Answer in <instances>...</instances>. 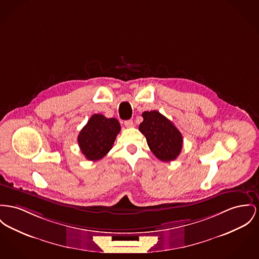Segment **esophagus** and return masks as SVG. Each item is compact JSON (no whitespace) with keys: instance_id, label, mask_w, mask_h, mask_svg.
<instances>
[{"instance_id":"1","label":"esophagus","mask_w":259,"mask_h":259,"mask_svg":"<svg viewBox=\"0 0 259 259\" xmlns=\"http://www.w3.org/2000/svg\"><path fill=\"white\" fill-rule=\"evenodd\" d=\"M124 125L126 127H133L134 126V121L132 120H127V121H124Z\"/></svg>"}]
</instances>
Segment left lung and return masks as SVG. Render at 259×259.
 I'll use <instances>...</instances> for the list:
<instances>
[{"instance_id":"1","label":"left lung","mask_w":259,"mask_h":259,"mask_svg":"<svg viewBox=\"0 0 259 259\" xmlns=\"http://www.w3.org/2000/svg\"><path fill=\"white\" fill-rule=\"evenodd\" d=\"M143 121L138 130L146 138L153 154L163 162H170L180 155L183 136L172 121L158 111L142 113Z\"/></svg>"}]
</instances>
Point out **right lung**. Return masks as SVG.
Segmentation results:
<instances>
[{
	"instance_id": "add662e5",
	"label": "right lung",
	"mask_w": 259,
	"mask_h": 259,
	"mask_svg": "<svg viewBox=\"0 0 259 259\" xmlns=\"http://www.w3.org/2000/svg\"><path fill=\"white\" fill-rule=\"evenodd\" d=\"M120 131L117 119H108L101 114L91 116L77 138L82 154L90 161L100 160L111 150Z\"/></svg>"
}]
</instances>
